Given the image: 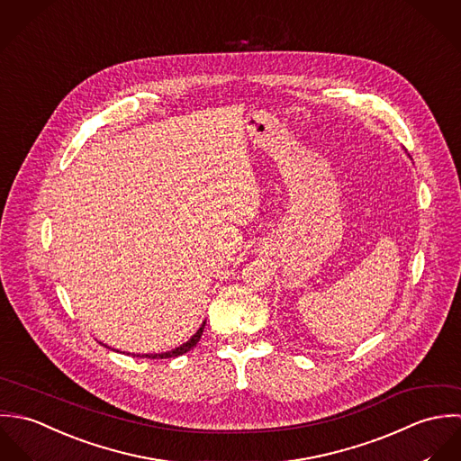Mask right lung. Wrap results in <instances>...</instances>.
Here are the masks:
<instances>
[{"label": "right lung", "instance_id": "obj_1", "mask_svg": "<svg viewBox=\"0 0 461 461\" xmlns=\"http://www.w3.org/2000/svg\"><path fill=\"white\" fill-rule=\"evenodd\" d=\"M204 324L206 322H203L201 324V328L192 335V339L190 340H186L184 346H180V348H176V349H173V351H167V353H157V355H142L140 358H151V360H166V358H176V357H182L185 353H188L197 342H199V339H201V335H203V330H204ZM139 357V355H137Z\"/></svg>", "mask_w": 461, "mask_h": 461}]
</instances>
